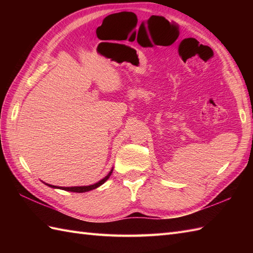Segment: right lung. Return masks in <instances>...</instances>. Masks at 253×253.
<instances>
[{
    "label": "right lung",
    "instance_id": "right-lung-1",
    "mask_svg": "<svg viewBox=\"0 0 253 253\" xmlns=\"http://www.w3.org/2000/svg\"><path fill=\"white\" fill-rule=\"evenodd\" d=\"M113 171V169L110 170V173L107 174L104 178H102L101 180H99L98 182H95V184L93 185H89V186H75V187H58V186H54V185H50V184H46V182H44V184L46 186H49L51 188H54V189H62V190H65V191H72V192H87V191H90V190H93L95 189V188L100 187L101 185H103L104 182L110 178V176L112 174Z\"/></svg>",
    "mask_w": 253,
    "mask_h": 253
}]
</instances>
